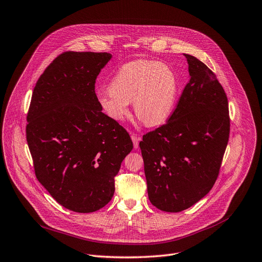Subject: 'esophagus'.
<instances>
[{
    "instance_id": "1",
    "label": "esophagus",
    "mask_w": 262,
    "mask_h": 262,
    "mask_svg": "<svg viewBox=\"0 0 262 262\" xmlns=\"http://www.w3.org/2000/svg\"><path fill=\"white\" fill-rule=\"evenodd\" d=\"M130 137H132L133 142H134V147H135V149H138L140 137H139V136H137V135H135V134H132V135H130Z\"/></svg>"
}]
</instances>
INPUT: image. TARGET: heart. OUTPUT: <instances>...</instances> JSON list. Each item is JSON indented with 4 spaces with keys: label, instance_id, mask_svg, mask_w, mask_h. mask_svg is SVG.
Segmentation results:
<instances>
[{
    "label": "heart",
    "instance_id": "1",
    "mask_svg": "<svg viewBox=\"0 0 262 262\" xmlns=\"http://www.w3.org/2000/svg\"><path fill=\"white\" fill-rule=\"evenodd\" d=\"M109 89L97 93V103L107 117L116 122L124 121L133 100L134 111L139 120L149 126H158L172 115L179 81L167 64L136 60L119 68Z\"/></svg>",
    "mask_w": 262,
    "mask_h": 262
}]
</instances>
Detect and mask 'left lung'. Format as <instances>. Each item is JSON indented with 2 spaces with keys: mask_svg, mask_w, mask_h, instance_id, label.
I'll return each mask as SVG.
<instances>
[{
  "mask_svg": "<svg viewBox=\"0 0 262 262\" xmlns=\"http://www.w3.org/2000/svg\"><path fill=\"white\" fill-rule=\"evenodd\" d=\"M189 81L168 122L143 136L147 195L165 212H181L206 196L217 179L229 139L228 100L210 68L184 54Z\"/></svg>",
  "mask_w": 262,
  "mask_h": 262,
  "instance_id": "left-lung-1",
  "label": "left lung"
}]
</instances>
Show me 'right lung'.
<instances>
[{
    "label": "right lung",
    "mask_w": 262,
    "mask_h": 262,
    "mask_svg": "<svg viewBox=\"0 0 262 262\" xmlns=\"http://www.w3.org/2000/svg\"><path fill=\"white\" fill-rule=\"evenodd\" d=\"M107 52L59 55L39 77L28 113L27 141L39 183L64 208L95 212L115 194V177L132 150L128 133L97 103L95 81Z\"/></svg>",
    "instance_id": "right-lung-1"
}]
</instances>
